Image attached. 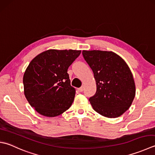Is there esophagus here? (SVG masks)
Wrapping results in <instances>:
<instances>
[{"label": "esophagus", "mask_w": 155, "mask_h": 155, "mask_svg": "<svg viewBox=\"0 0 155 155\" xmlns=\"http://www.w3.org/2000/svg\"><path fill=\"white\" fill-rule=\"evenodd\" d=\"M83 90H84V86H82L79 88V89H78V91H79L80 92H83Z\"/></svg>", "instance_id": "34e87169"}]
</instances>
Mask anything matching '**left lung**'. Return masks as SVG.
<instances>
[{"label":"left lung","mask_w":155,"mask_h":155,"mask_svg":"<svg viewBox=\"0 0 155 155\" xmlns=\"http://www.w3.org/2000/svg\"><path fill=\"white\" fill-rule=\"evenodd\" d=\"M83 55L96 81V93L89 99L93 110L110 118L122 116L131 106L136 94L129 66L113 51L83 50Z\"/></svg>","instance_id":"1"}]
</instances>
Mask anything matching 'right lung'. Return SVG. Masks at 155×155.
Listing matches in <instances>:
<instances>
[{
	"mask_svg": "<svg viewBox=\"0 0 155 155\" xmlns=\"http://www.w3.org/2000/svg\"><path fill=\"white\" fill-rule=\"evenodd\" d=\"M81 52L48 50L30 62L23 75L24 94L39 114L55 117L71 107L76 90L71 85L67 71Z\"/></svg>",
	"mask_w": 155,
	"mask_h": 155,
	"instance_id": "right-lung-1",
	"label": "right lung"
}]
</instances>
